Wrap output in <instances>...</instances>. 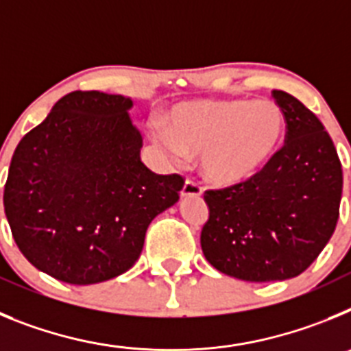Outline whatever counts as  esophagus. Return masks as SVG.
Masks as SVG:
<instances>
[{"instance_id": "esophagus-1", "label": "esophagus", "mask_w": 351, "mask_h": 351, "mask_svg": "<svg viewBox=\"0 0 351 351\" xmlns=\"http://www.w3.org/2000/svg\"><path fill=\"white\" fill-rule=\"evenodd\" d=\"M202 195V188L195 181H186L181 190V197H200Z\"/></svg>"}]
</instances>
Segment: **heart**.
Listing matches in <instances>:
<instances>
[{
    "label": "heart",
    "instance_id": "1",
    "mask_svg": "<svg viewBox=\"0 0 351 351\" xmlns=\"http://www.w3.org/2000/svg\"><path fill=\"white\" fill-rule=\"evenodd\" d=\"M285 114L276 101L209 98L182 101L167 116L156 141L173 161L200 156L204 181L232 188L250 181L280 145Z\"/></svg>",
    "mask_w": 351,
    "mask_h": 351
}]
</instances>
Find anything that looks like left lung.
I'll return each instance as SVG.
<instances>
[{"label": "left lung", "mask_w": 351, "mask_h": 351, "mask_svg": "<svg viewBox=\"0 0 351 351\" xmlns=\"http://www.w3.org/2000/svg\"><path fill=\"white\" fill-rule=\"evenodd\" d=\"M272 96L287 119V144L250 181L204 193V256L253 283L306 271L336 230L343 193L341 161L320 119L295 96Z\"/></svg>", "instance_id": "8db88e82"}]
</instances>
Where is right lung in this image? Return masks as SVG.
<instances>
[{
    "label": "right lung",
    "instance_id": "obj_1",
    "mask_svg": "<svg viewBox=\"0 0 351 351\" xmlns=\"http://www.w3.org/2000/svg\"><path fill=\"white\" fill-rule=\"evenodd\" d=\"M130 96L73 91L15 147L3 206L15 243L38 271L70 285L133 267L149 223L172 207L181 176L141 160Z\"/></svg>",
    "mask_w": 351,
    "mask_h": 351
}]
</instances>
